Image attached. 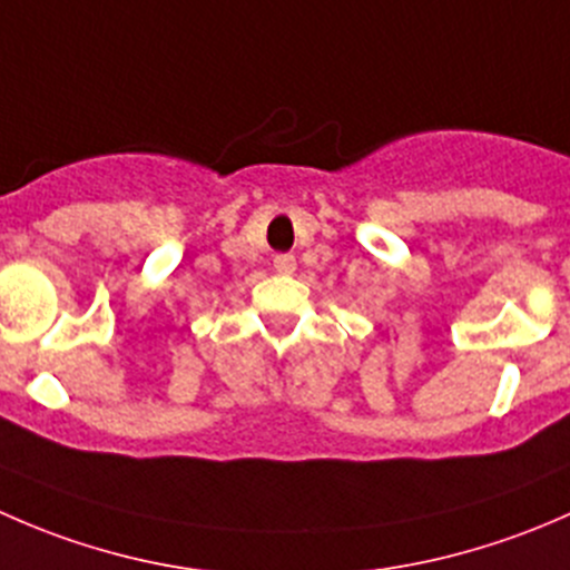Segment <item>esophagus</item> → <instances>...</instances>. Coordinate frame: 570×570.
Here are the masks:
<instances>
[{
	"label": "esophagus",
	"mask_w": 570,
	"mask_h": 570,
	"mask_svg": "<svg viewBox=\"0 0 570 570\" xmlns=\"http://www.w3.org/2000/svg\"><path fill=\"white\" fill-rule=\"evenodd\" d=\"M273 267L278 269V273H295V267H297V262H295V256H292V253H278V256L273 258Z\"/></svg>",
	"instance_id": "esophagus-1"
}]
</instances>
